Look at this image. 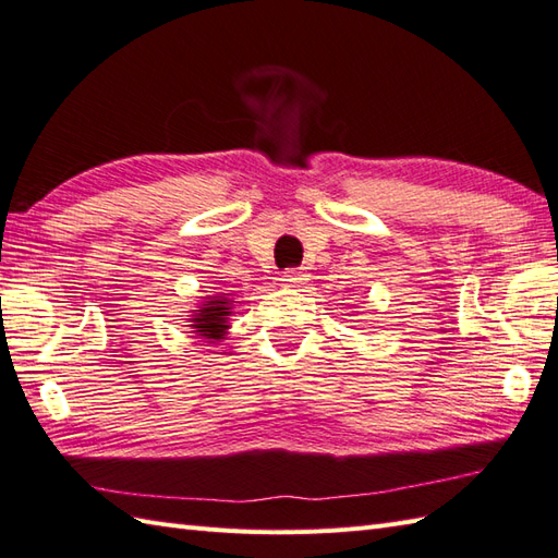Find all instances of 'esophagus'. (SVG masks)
Instances as JSON below:
<instances>
[{
  "mask_svg": "<svg viewBox=\"0 0 558 558\" xmlns=\"http://www.w3.org/2000/svg\"><path fill=\"white\" fill-rule=\"evenodd\" d=\"M281 281H283V287L298 289V287H303V283H307V275H305V271L289 269V271H283V275H281Z\"/></svg>",
  "mask_w": 558,
  "mask_h": 558,
  "instance_id": "esophagus-1",
  "label": "esophagus"
}]
</instances>
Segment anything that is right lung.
Masks as SVG:
<instances>
[{
  "mask_svg": "<svg viewBox=\"0 0 558 558\" xmlns=\"http://www.w3.org/2000/svg\"><path fill=\"white\" fill-rule=\"evenodd\" d=\"M236 301H232V293H215L208 295L206 301L198 305V310H192V319H189V333H196L198 338H206L208 343H217L222 341L229 331V317H232V305Z\"/></svg>",
  "mask_w": 558,
  "mask_h": 558,
  "instance_id": "right-lung-1",
  "label": "right lung"
}]
</instances>
